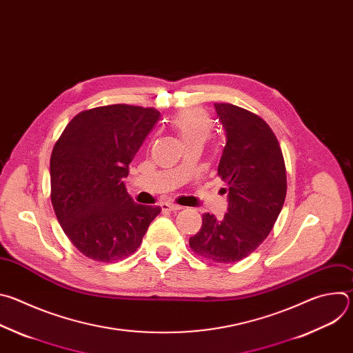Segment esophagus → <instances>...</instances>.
<instances>
[{
	"instance_id": "esophagus-1",
	"label": "esophagus",
	"mask_w": 353,
	"mask_h": 353,
	"mask_svg": "<svg viewBox=\"0 0 353 353\" xmlns=\"http://www.w3.org/2000/svg\"><path fill=\"white\" fill-rule=\"evenodd\" d=\"M161 208L163 211H180L181 210V207H179V205L173 204V203H162Z\"/></svg>"
}]
</instances>
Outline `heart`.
Returning a JSON list of instances; mask_svg holds the SVG:
<instances>
[{"mask_svg":"<svg viewBox=\"0 0 353 353\" xmlns=\"http://www.w3.org/2000/svg\"><path fill=\"white\" fill-rule=\"evenodd\" d=\"M170 125L177 132L184 145H203L212 131L211 119L205 112L199 109L181 110L172 119Z\"/></svg>","mask_w":353,"mask_h":353,"instance_id":"b5f03b06","label":"heart"}]
</instances>
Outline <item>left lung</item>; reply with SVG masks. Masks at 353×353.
Wrapping results in <instances>:
<instances>
[{"mask_svg": "<svg viewBox=\"0 0 353 353\" xmlns=\"http://www.w3.org/2000/svg\"><path fill=\"white\" fill-rule=\"evenodd\" d=\"M226 132L218 174L228 183V212L203 215V226L190 237L196 254L215 263H236L267 239L286 196V169L279 142L257 114L230 103H215Z\"/></svg>", "mask_w": 353, "mask_h": 353, "instance_id": "1", "label": "left lung"}]
</instances>
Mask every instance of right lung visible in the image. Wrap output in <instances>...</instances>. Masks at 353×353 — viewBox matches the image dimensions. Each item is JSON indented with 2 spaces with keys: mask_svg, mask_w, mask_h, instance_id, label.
Listing matches in <instances>:
<instances>
[{
  "mask_svg": "<svg viewBox=\"0 0 353 353\" xmlns=\"http://www.w3.org/2000/svg\"><path fill=\"white\" fill-rule=\"evenodd\" d=\"M161 113L112 105L77 114L50 159L52 203L71 243L86 257L112 263L132 254L161 207L139 205L124 179Z\"/></svg>",
  "mask_w": 353,
  "mask_h": 353,
  "instance_id": "add662e5",
  "label": "right lung"
}]
</instances>
